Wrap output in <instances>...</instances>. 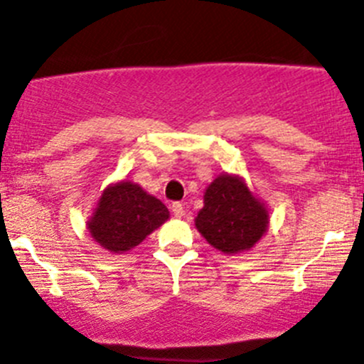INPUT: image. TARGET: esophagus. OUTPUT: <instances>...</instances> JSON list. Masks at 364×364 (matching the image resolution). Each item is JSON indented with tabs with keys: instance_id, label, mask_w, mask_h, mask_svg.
I'll use <instances>...</instances> for the list:
<instances>
[{
	"instance_id": "obj_1",
	"label": "esophagus",
	"mask_w": 364,
	"mask_h": 364,
	"mask_svg": "<svg viewBox=\"0 0 364 364\" xmlns=\"http://www.w3.org/2000/svg\"><path fill=\"white\" fill-rule=\"evenodd\" d=\"M171 212H173L175 217L181 218L183 215V205H182V203H171Z\"/></svg>"
}]
</instances>
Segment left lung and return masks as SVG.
<instances>
[{
  "instance_id": "left-lung-1",
  "label": "left lung",
  "mask_w": 364,
  "mask_h": 364,
  "mask_svg": "<svg viewBox=\"0 0 364 364\" xmlns=\"http://www.w3.org/2000/svg\"><path fill=\"white\" fill-rule=\"evenodd\" d=\"M196 229L224 253L252 250L269 225V212L237 175L222 173L206 187Z\"/></svg>"
}]
</instances>
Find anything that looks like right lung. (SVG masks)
I'll list each match as a JSON object with an SVG mask.
<instances>
[{
	"label": "right lung",
	"instance_id": "1",
	"mask_svg": "<svg viewBox=\"0 0 364 364\" xmlns=\"http://www.w3.org/2000/svg\"><path fill=\"white\" fill-rule=\"evenodd\" d=\"M170 212L139 183L121 181L104 189L87 228L93 240L112 253H123L142 243Z\"/></svg>",
	"mask_w": 364,
	"mask_h": 364
}]
</instances>
